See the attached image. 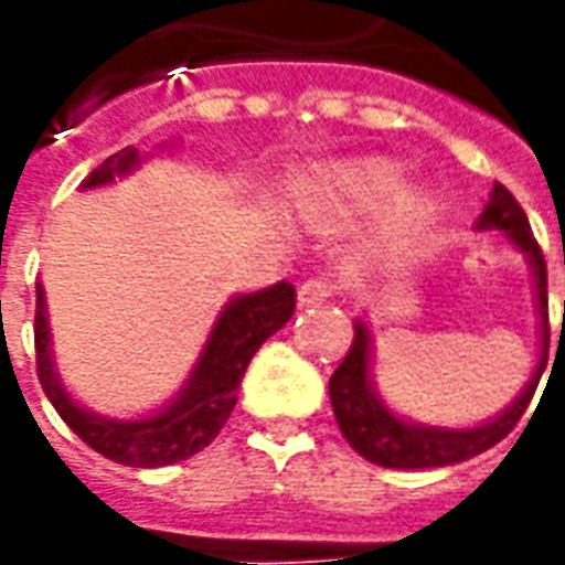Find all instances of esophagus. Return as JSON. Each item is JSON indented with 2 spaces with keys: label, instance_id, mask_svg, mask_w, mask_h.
Segmentation results:
<instances>
[{
  "label": "esophagus",
  "instance_id": "esophagus-1",
  "mask_svg": "<svg viewBox=\"0 0 565 565\" xmlns=\"http://www.w3.org/2000/svg\"><path fill=\"white\" fill-rule=\"evenodd\" d=\"M332 294H335V284H332L330 275H315L299 287V306H318L323 299H330Z\"/></svg>",
  "mask_w": 565,
  "mask_h": 565
}]
</instances>
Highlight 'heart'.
I'll return each mask as SVG.
<instances>
[{
	"label": "heart",
	"instance_id": "obj_1",
	"mask_svg": "<svg viewBox=\"0 0 565 565\" xmlns=\"http://www.w3.org/2000/svg\"><path fill=\"white\" fill-rule=\"evenodd\" d=\"M403 186V166L393 160H363L348 162L323 174L315 186V199L323 211L339 217H356L387 205L393 193ZM429 211V199L420 193H399L387 211V230L396 235L415 230Z\"/></svg>",
	"mask_w": 565,
	"mask_h": 565
}]
</instances>
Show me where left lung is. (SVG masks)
I'll list each match as a JSON object with an SVG mask.
<instances>
[{"label": "left lung", "mask_w": 565, "mask_h": 565, "mask_svg": "<svg viewBox=\"0 0 565 565\" xmlns=\"http://www.w3.org/2000/svg\"><path fill=\"white\" fill-rule=\"evenodd\" d=\"M478 230H502L511 245L526 254L533 266L535 278V299H539V318H542V356L535 366L533 379L523 387L521 396L514 403L487 424L469 426V429H445V426H424L412 424L396 417L384 405L369 375L372 363V339L369 327L363 320H354V344L342 360V366L332 372L330 379V403L339 420L342 436L348 445L366 457L369 462H379L387 469H436V466H454V462L469 460L493 448L497 441L509 436L518 426V420L526 412V405L533 399L539 379L545 372L547 363V269L542 247L535 242L533 230L526 214L518 205V199L511 196L502 184H493L490 202L478 217Z\"/></svg>", "instance_id": "left-lung-1"}]
</instances>
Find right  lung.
Here are the masks:
<instances>
[{
	"instance_id": "right-lung-1",
	"label": "right lung",
	"mask_w": 565,
	"mask_h": 565,
	"mask_svg": "<svg viewBox=\"0 0 565 565\" xmlns=\"http://www.w3.org/2000/svg\"><path fill=\"white\" fill-rule=\"evenodd\" d=\"M139 160L136 148L117 150L99 169H93L81 186L90 190V186L111 184L115 174L132 172ZM294 308L296 287L290 281L271 284L257 294L235 296L233 302H226L221 318L214 320V330L199 354L196 366L172 403L157 415L139 417V420H111V417H99L81 408L63 387L54 369V356H51L44 287L42 281H35V372L56 415L96 454L124 466H136V469L172 466L209 448L217 438L223 424L233 415L247 363L254 360L259 344L294 318Z\"/></svg>"
}]
</instances>
